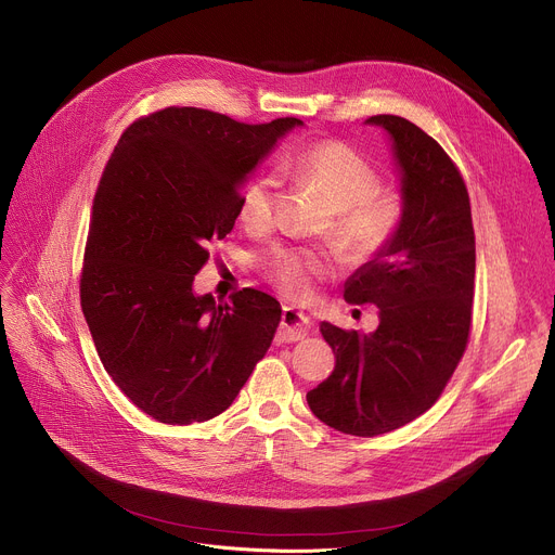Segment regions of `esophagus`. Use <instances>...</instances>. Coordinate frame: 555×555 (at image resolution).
I'll list each match as a JSON object with an SVG mask.
<instances>
[{
    "mask_svg": "<svg viewBox=\"0 0 555 555\" xmlns=\"http://www.w3.org/2000/svg\"><path fill=\"white\" fill-rule=\"evenodd\" d=\"M312 321L308 319V314H304L296 308H283V321L276 334L279 343H289V340H300L306 338L310 332Z\"/></svg>",
    "mask_w": 555,
    "mask_h": 555,
    "instance_id": "1",
    "label": "esophagus"
}]
</instances>
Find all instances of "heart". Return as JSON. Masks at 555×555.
I'll return each instance as SVG.
<instances>
[{
	"mask_svg": "<svg viewBox=\"0 0 555 555\" xmlns=\"http://www.w3.org/2000/svg\"><path fill=\"white\" fill-rule=\"evenodd\" d=\"M281 172L296 183L317 188L334 208L332 236L351 261H365L389 243L398 228L400 206L389 192L376 190V170L340 141H319L287 155ZM276 181L251 179L238 201L241 221L255 232L270 228L274 217ZM268 276L289 296H306L325 272V257L310 247H276L263 261Z\"/></svg>",
	"mask_w": 555,
	"mask_h": 555,
	"instance_id": "obj_1",
	"label": "heart"
}]
</instances>
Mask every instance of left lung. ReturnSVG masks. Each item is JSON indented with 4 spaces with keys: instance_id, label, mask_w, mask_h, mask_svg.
<instances>
[{
    "instance_id": "obj_1",
    "label": "left lung",
    "mask_w": 555,
    "mask_h": 555,
    "mask_svg": "<svg viewBox=\"0 0 555 555\" xmlns=\"http://www.w3.org/2000/svg\"><path fill=\"white\" fill-rule=\"evenodd\" d=\"M400 185V219L389 243L345 281L349 304H372L370 334L327 321L334 372L308 405L325 425L378 436L425 414L456 370L469 338L476 241L469 194L444 150L416 124L376 115Z\"/></svg>"
}]
</instances>
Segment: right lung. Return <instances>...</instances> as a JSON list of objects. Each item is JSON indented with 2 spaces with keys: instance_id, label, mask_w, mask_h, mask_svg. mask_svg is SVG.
I'll use <instances>...</instances> for the list:
<instances>
[{
  "instance_id": "obj_1",
  "label": "right lung",
  "mask_w": 555,
  "mask_h": 555,
  "mask_svg": "<svg viewBox=\"0 0 555 555\" xmlns=\"http://www.w3.org/2000/svg\"><path fill=\"white\" fill-rule=\"evenodd\" d=\"M304 121L247 126L201 108L134 121L99 181L81 310L96 354L134 405L166 425L225 412L281 323L279 300L245 287L230 304L194 292L208 243L238 217L241 188Z\"/></svg>"
}]
</instances>
